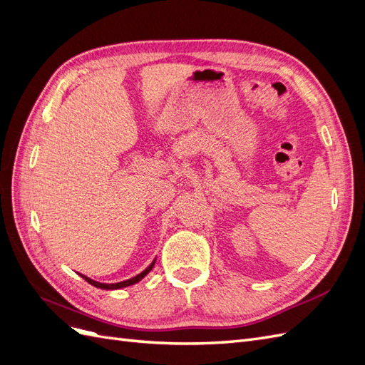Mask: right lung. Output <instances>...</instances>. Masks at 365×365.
<instances>
[{"mask_svg": "<svg viewBox=\"0 0 365 365\" xmlns=\"http://www.w3.org/2000/svg\"><path fill=\"white\" fill-rule=\"evenodd\" d=\"M153 264H155V260H153L145 271L140 272L138 275H135V277H132V279L125 280V282H118V283H98V282H96V280H91L90 277H86V275H82V274H81V277H82L83 280H86L90 284L96 286V288H101V289H120V288H126V286H130V284H135V283H138L143 277H146V275L152 271Z\"/></svg>", "mask_w": 365, "mask_h": 365, "instance_id": "1", "label": "right lung"}]
</instances>
